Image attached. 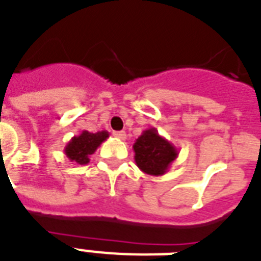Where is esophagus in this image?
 Masks as SVG:
<instances>
[{
  "instance_id": "34e87169",
  "label": "esophagus",
  "mask_w": 261,
  "mask_h": 261,
  "mask_svg": "<svg viewBox=\"0 0 261 261\" xmlns=\"http://www.w3.org/2000/svg\"><path fill=\"white\" fill-rule=\"evenodd\" d=\"M114 137L120 141H124L126 139V133L124 131H114Z\"/></svg>"
}]
</instances>
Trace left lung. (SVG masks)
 <instances>
[{"mask_svg": "<svg viewBox=\"0 0 261 261\" xmlns=\"http://www.w3.org/2000/svg\"><path fill=\"white\" fill-rule=\"evenodd\" d=\"M133 148L135 152V163L139 170L151 176L166 174L179 155L178 148L158 134L155 127L144 130L133 144Z\"/></svg>", "mask_w": 261, "mask_h": 261, "instance_id": "8db88e82", "label": "left lung"}]
</instances>
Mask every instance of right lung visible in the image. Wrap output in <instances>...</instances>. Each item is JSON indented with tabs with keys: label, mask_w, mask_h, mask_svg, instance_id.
Returning <instances> with one entry per match:
<instances>
[{
	"label": "right lung",
	"mask_w": 261,
	"mask_h": 261,
	"mask_svg": "<svg viewBox=\"0 0 261 261\" xmlns=\"http://www.w3.org/2000/svg\"><path fill=\"white\" fill-rule=\"evenodd\" d=\"M110 134L106 130L98 133H89L83 130L80 135L73 137L69 143L65 146V155L70 162L78 164H87L90 162V155H93L102 142H105Z\"/></svg>",
	"instance_id": "right-lung-1"
}]
</instances>
